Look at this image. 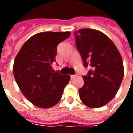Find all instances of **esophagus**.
<instances>
[{
  "label": "esophagus",
  "instance_id": "obj_1",
  "mask_svg": "<svg viewBox=\"0 0 133 133\" xmlns=\"http://www.w3.org/2000/svg\"><path fill=\"white\" fill-rule=\"evenodd\" d=\"M77 76H78V75H70V78H71V79H74V78H76Z\"/></svg>",
  "mask_w": 133,
  "mask_h": 133
}]
</instances>
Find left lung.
Listing matches in <instances>:
<instances>
[{
	"label": "left lung",
	"mask_w": 133,
	"mask_h": 133,
	"mask_svg": "<svg viewBox=\"0 0 133 133\" xmlns=\"http://www.w3.org/2000/svg\"><path fill=\"white\" fill-rule=\"evenodd\" d=\"M74 35L84 66L91 68L88 75L83 76L80 98L89 108H101L119 90L124 76L122 57L113 42L99 30L83 28Z\"/></svg>",
	"instance_id": "1"
}]
</instances>
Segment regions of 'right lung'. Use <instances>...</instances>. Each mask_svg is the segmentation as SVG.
<instances>
[{"label":"right lung","instance_id":"right-lung-1","mask_svg":"<svg viewBox=\"0 0 133 133\" xmlns=\"http://www.w3.org/2000/svg\"><path fill=\"white\" fill-rule=\"evenodd\" d=\"M70 32H43L30 37L19 50L13 64V75L19 88L34 105L49 108L62 98L69 75L53 72L57 45Z\"/></svg>","mask_w":133,"mask_h":133}]
</instances>
